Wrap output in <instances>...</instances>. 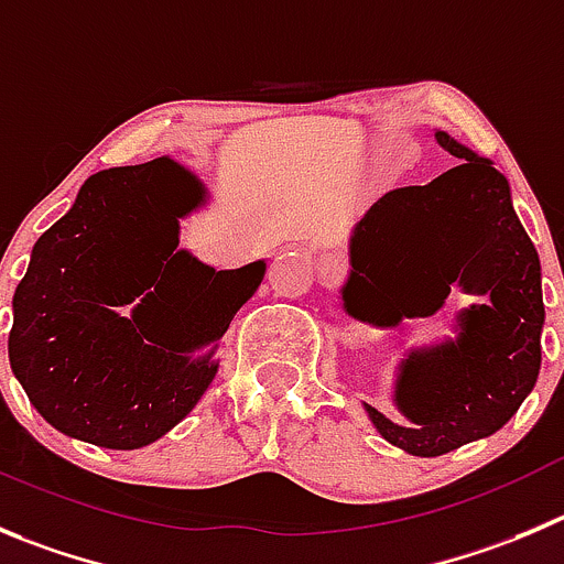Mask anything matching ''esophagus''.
<instances>
[{
    "label": "esophagus",
    "instance_id": "1",
    "mask_svg": "<svg viewBox=\"0 0 564 564\" xmlns=\"http://www.w3.org/2000/svg\"><path fill=\"white\" fill-rule=\"evenodd\" d=\"M340 271L343 265L337 257H324V260H321V279H326V282H335V279L340 276Z\"/></svg>",
    "mask_w": 564,
    "mask_h": 564
}]
</instances>
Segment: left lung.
Segmentation results:
<instances>
[{
	"mask_svg": "<svg viewBox=\"0 0 564 564\" xmlns=\"http://www.w3.org/2000/svg\"><path fill=\"white\" fill-rule=\"evenodd\" d=\"M434 138L459 165L379 198L354 227L343 285L346 313L379 326L434 315L454 285L485 296L457 315L454 340L401 359L393 401L404 423L366 404L377 432L412 457L490 437L518 412L538 382L545 321L540 257L507 176L448 132Z\"/></svg>",
	"mask_w": 564,
	"mask_h": 564,
	"instance_id": "8db88e82",
	"label": "left lung"
}]
</instances>
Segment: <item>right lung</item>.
Instances as JSON below:
<instances>
[{
	"mask_svg": "<svg viewBox=\"0 0 564 564\" xmlns=\"http://www.w3.org/2000/svg\"><path fill=\"white\" fill-rule=\"evenodd\" d=\"M207 202L171 158L88 176L32 246L15 288L10 368L46 423L101 448H143L210 388L218 340L265 260L216 271L180 246ZM137 302L127 316L118 306Z\"/></svg>",
	"mask_w": 564,
	"mask_h": 564,
	"instance_id": "add662e5",
	"label": "right lung"
}]
</instances>
